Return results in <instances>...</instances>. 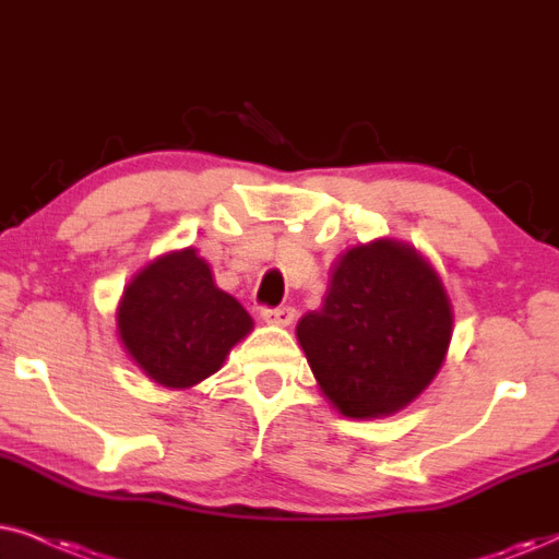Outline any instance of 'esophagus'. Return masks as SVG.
<instances>
[{
  "label": "esophagus",
  "mask_w": 559,
  "mask_h": 559,
  "mask_svg": "<svg viewBox=\"0 0 559 559\" xmlns=\"http://www.w3.org/2000/svg\"><path fill=\"white\" fill-rule=\"evenodd\" d=\"M263 319L267 324L275 326H288L294 322V309L292 307H278V309H263Z\"/></svg>",
  "instance_id": "obj_1"
}]
</instances>
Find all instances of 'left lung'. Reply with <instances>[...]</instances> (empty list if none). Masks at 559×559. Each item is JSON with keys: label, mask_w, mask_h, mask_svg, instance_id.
I'll list each match as a JSON object with an SVG mask.
<instances>
[{"label": "left lung", "mask_w": 559, "mask_h": 559, "mask_svg": "<svg viewBox=\"0 0 559 559\" xmlns=\"http://www.w3.org/2000/svg\"><path fill=\"white\" fill-rule=\"evenodd\" d=\"M450 296L414 245L378 237L340 255L322 307L296 326L319 391L342 416L406 408L440 373L452 340Z\"/></svg>", "instance_id": "8db88e82"}]
</instances>
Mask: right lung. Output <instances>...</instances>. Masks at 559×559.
<instances>
[{"label":"right lung","instance_id":"obj_1","mask_svg":"<svg viewBox=\"0 0 559 559\" xmlns=\"http://www.w3.org/2000/svg\"><path fill=\"white\" fill-rule=\"evenodd\" d=\"M115 322L130 360L153 383L176 391L217 373L255 326L242 304L214 284L210 263L193 248L140 267L119 296Z\"/></svg>","mask_w":559,"mask_h":559}]
</instances>
